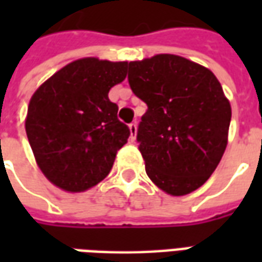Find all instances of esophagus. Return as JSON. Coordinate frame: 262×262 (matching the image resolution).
<instances>
[{
	"mask_svg": "<svg viewBox=\"0 0 262 262\" xmlns=\"http://www.w3.org/2000/svg\"><path fill=\"white\" fill-rule=\"evenodd\" d=\"M129 129H130V139H132V140H135V139H136V133H137V123H136V122H132L130 125H129Z\"/></svg>",
	"mask_w": 262,
	"mask_h": 262,
	"instance_id": "1",
	"label": "esophagus"
}]
</instances>
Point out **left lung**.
<instances>
[{
  "label": "left lung",
  "mask_w": 262,
  "mask_h": 262,
  "mask_svg": "<svg viewBox=\"0 0 262 262\" xmlns=\"http://www.w3.org/2000/svg\"><path fill=\"white\" fill-rule=\"evenodd\" d=\"M129 85L147 105L137 129L148 178L181 196L202 187L222 160L230 102L214 74L176 54L129 63Z\"/></svg>",
  "instance_id": "obj_1"
}]
</instances>
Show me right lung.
I'll list each match as a JSON object with an SVG mask.
<instances>
[{
  "mask_svg": "<svg viewBox=\"0 0 262 262\" xmlns=\"http://www.w3.org/2000/svg\"><path fill=\"white\" fill-rule=\"evenodd\" d=\"M127 61L75 60L39 86L25 129L39 168L69 192H82L112 170L130 129L118 119L109 90L126 78Z\"/></svg>",
  "mask_w": 262,
  "mask_h": 262,
  "instance_id": "1",
  "label": "right lung"
}]
</instances>
